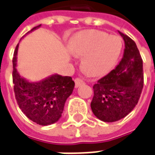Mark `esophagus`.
I'll return each instance as SVG.
<instances>
[{
  "instance_id": "1",
  "label": "esophagus",
  "mask_w": 155,
  "mask_h": 155,
  "mask_svg": "<svg viewBox=\"0 0 155 155\" xmlns=\"http://www.w3.org/2000/svg\"><path fill=\"white\" fill-rule=\"evenodd\" d=\"M75 88H78V87H80V85H82L83 84H84V81H83L80 78H76L75 80Z\"/></svg>"
}]
</instances>
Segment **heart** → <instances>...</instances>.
I'll list each match as a JSON object with an SVG mask.
<instances>
[{"label":"heart","mask_w":155,"mask_h":155,"mask_svg":"<svg viewBox=\"0 0 155 155\" xmlns=\"http://www.w3.org/2000/svg\"><path fill=\"white\" fill-rule=\"evenodd\" d=\"M122 49L120 36L98 30L78 33L70 44L73 55L84 57L83 68L92 76H101L109 72L118 61Z\"/></svg>","instance_id":"b5f03b06"}]
</instances>
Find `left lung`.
Returning <instances> with one entry per match:
<instances>
[{
	"mask_svg": "<svg viewBox=\"0 0 155 155\" xmlns=\"http://www.w3.org/2000/svg\"><path fill=\"white\" fill-rule=\"evenodd\" d=\"M124 51L114 70L93 85L91 109L104 122H115L129 114L137 104L143 88V63L137 45L119 31Z\"/></svg>",
	"mask_w": 155,
	"mask_h": 155,
	"instance_id": "8db88e82",
	"label": "left lung"
}]
</instances>
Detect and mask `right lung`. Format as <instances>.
Masks as SVG:
<instances>
[{
	"instance_id": "add662e5",
	"label": "right lung",
	"mask_w": 155,
	"mask_h": 155,
	"mask_svg": "<svg viewBox=\"0 0 155 155\" xmlns=\"http://www.w3.org/2000/svg\"><path fill=\"white\" fill-rule=\"evenodd\" d=\"M41 26L33 28L26 35ZM18 46L19 44L13 58V83L18 105L26 116L35 124L42 126L53 124L62 116L65 102L72 93L75 82L71 76L58 74L39 81H31L21 76L17 70Z\"/></svg>"
}]
</instances>
